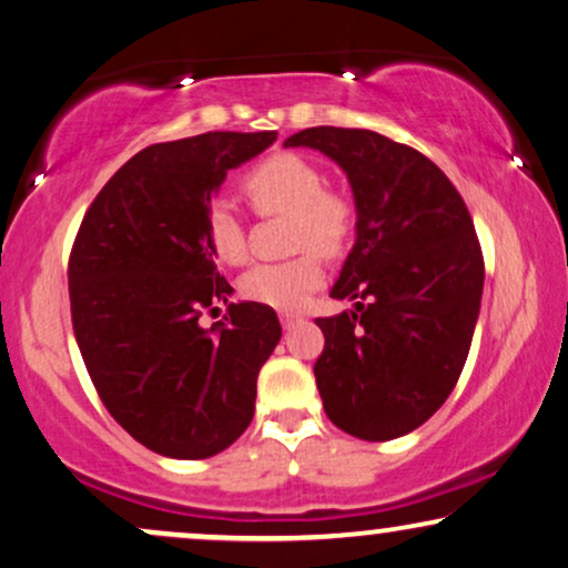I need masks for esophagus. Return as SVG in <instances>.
Here are the masks:
<instances>
[{"label":"esophagus","instance_id":"34e87169","mask_svg":"<svg viewBox=\"0 0 568 568\" xmlns=\"http://www.w3.org/2000/svg\"><path fill=\"white\" fill-rule=\"evenodd\" d=\"M278 321H282L284 328H292L294 323H300V321H302V315H300V313H292V310H290V313H286V310H284V313L278 315Z\"/></svg>","mask_w":568,"mask_h":568}]
</instances>
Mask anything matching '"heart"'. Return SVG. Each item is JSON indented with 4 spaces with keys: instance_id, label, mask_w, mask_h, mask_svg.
<instances>
[{
    "instance_id": "1",
    "label": "heart",
    "mask_w": 568,
    "mask_h": 568,
    "mask_svg": "<svg viewBox=\"0 0 568 568\" xmlns=\"http://www.w3.org/2000/svg\"><path fill=\"white\" fill-rule=\"evenodd\" d=\"M243 193L261 216H290L294 258L258 263L240 278V294L276 310H294L323 284V255H341L356 232V204L348 193L325 185L323 170L297 152H276L240 178ZM204 243L216 261L237 266L247 258V232L224 199H212L201 214Z\"/></svg>"
}]
</instances>
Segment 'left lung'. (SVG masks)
I'll list each match as a JSON object with an SVG mask.
<instances>
[{
  "mask_svg": "<svg viewBox=\"0 0 568 568\" xmlns=\"http://www.w3.org/2000/svg\"><path fill=\"white\" fill-rule=\"evenodd\" d=\"M284 146L336 160L356 201V245L331 290L356 310L315 317L325 414L352 437H403L447 400L470 352L484 253L468 206L429 158L377 131L313 126Z\"/></svg>",
  "mask_w": 568,
  "mask_h": 568,
  "instance_id": "left-lung-1",
  "label": "left lung"
}]
</instances>
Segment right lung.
Masks as SVG:
<instances>
[{
	"mask_svg": "<svg viewBox=\"0 0 568 568\" xmlns=\"http://www.w3.org/2000/svg\"><path fill=\"white\" fill-rule=\"evenodd\" d=\"M276 131H209L136 152L103 185L69 253L77 346L115 422L152 453L204 460L251 424L255 383L282 338L268 305L227 302L201 214L230 168ZM224 324L197 325L215 302Z\"/></svg>",
	"mask_w": 568,
	"mask_h": 568,
	"instance_id": "obj_1",
	"label": "right lung"
}]
</instances>
